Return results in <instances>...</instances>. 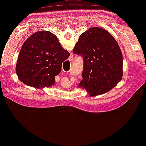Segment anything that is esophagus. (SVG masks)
I'll use <instances>...</instances> for the list:
<instances>
[{"instance_id":"esophagus-1","label":"esophagus","mask_w":146,"mask_h":146,"mask_svg":"<svg viewBox=\"0 0 146 146\" xmlns=\"http://www.w3.org/2000/svg\"><path fill=\"white\" fill-rule=\"evenodd\" d=\"M68 60H69V61H72V60H73V58H72V57H70Z\"/></svg>"}]
</instances>
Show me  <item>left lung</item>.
Returning <instances> with one entry per match:
<instances>
[{"label": "left lung", "mask_w": 146, "mask_h": 146, "mask_svg": "<svg viewBox=\"0 0 146 146\" xmlns=\"http://www.w3.org/2000/svg\"><path fill=\"white\" fill-rule=\"evenodd\" d=\"M73 53L82 56V80L79 86L90 96L109 91L123 76V57L115 38L102 28L92 27L80 35Z\"/></svg>", "instance_id": "left-lung-1"}]
</instances>
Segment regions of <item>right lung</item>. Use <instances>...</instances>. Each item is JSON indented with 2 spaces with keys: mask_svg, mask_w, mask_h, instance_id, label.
Returning <instances> with one entry per match:
<instances>
[{
  "mask_svg": "<svg viewBox=\"0 0 146 146\" xmlns=\"http://www.w3.org/2000/svg\"><path fill=\"white\" fill-rule=\"evenodd\" d=\"M57 37L50 31L34 33L25 42L16 63V71L25 84L40 88L54 84L62 64L69 57Z\"/></svg>",
  "mask_w": 146,
  "mask_h": 146,
  "instance_id": "1",
  "label": "right lung"
}]
</instances>
